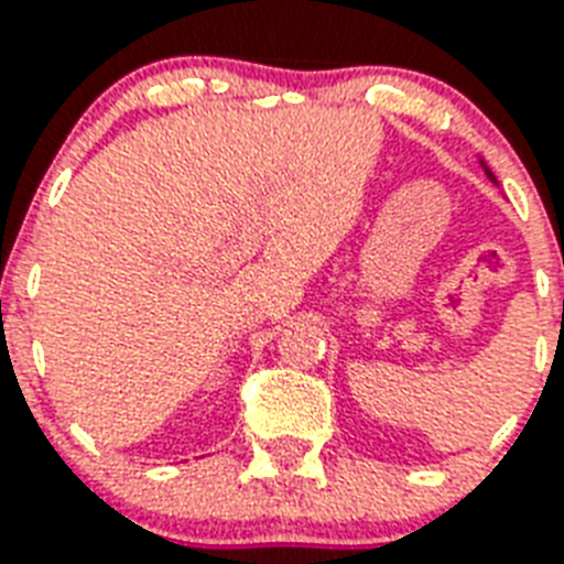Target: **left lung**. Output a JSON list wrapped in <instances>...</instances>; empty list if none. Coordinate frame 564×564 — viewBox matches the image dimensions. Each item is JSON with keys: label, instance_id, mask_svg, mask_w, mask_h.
Segmentation results:
<instances>
[{"label": "left lung", "instance_id": "left-lung-1", "mask_svg": "<svg viewBox=\"0 0 564 564\" xmlns=\"http://www.w3.org/2000/svg\"><path fill=\"white\" fill-rule=\"evenodd\" d=\"M479 165H482V167H485V174H488V180H491V183H497V180H494V174H491V167L485 165V162H479Z\"/></svg>", "mask_w": 564, "mask_h": 564}]
</instances>
